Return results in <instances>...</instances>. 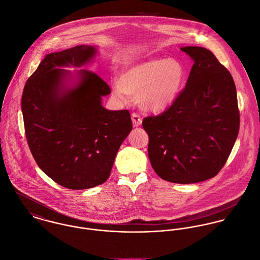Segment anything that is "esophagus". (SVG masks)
<instances>
[{
	"mask_svg": "<svg viewBox=\"0 0 260 260\" xmlns=\"http://www.w3.org/2000/svg\"><path fill=\"white\" fill-rule=\"evenodd\" d=\"M132 120H133V124L134 126H140L142 124V118L138 113H133L132 114Z\"/></svg>",
	"mask_w": 260,
	"mask_h": 260,
	"instance_id": "esophagus-1",
	"label": "esophagus"
}]
</instances>
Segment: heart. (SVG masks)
<instances>
[{
	"label": "heart",
	"mask_w": 260,
	"mask_h": 260,
	"mask_svg": "<svg viewBox=\"0 0 260 260\" xmlns=\"http://www.w3.org/2000/svg\"><path fill=\"white\" fill-rule=\"evenodd\" d=\"M185 78L186 70L178 59L152 58L124 66L112 91L120 103H126L128 95L137 96L143 109L159 112L177 100Z\"/></svg>",
	"instance_id": "1"
}]
</instances>
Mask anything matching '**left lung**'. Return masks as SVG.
Segmentation results:
<instances>
[{
    "mask_svg": "<svg viewBox=\"0 0 260 260\" xmlns=\"http://www.w3.org/2000/svg\"><path fill=\"white\" fill-rule=\"evenodd\" d=\"M181 50L194 61L184 90L157 116L143 120L149 157L165 181L192 184L215 177L225 165L239 132L234 80L203 47Z\"/></svg>",
    "mask_w": 260,
    "mask_h": 260,
    "instance_id": "left-lung-1",
    "label": "left lung"
}]
</instances>
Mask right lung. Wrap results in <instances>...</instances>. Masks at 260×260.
Listing matches in <instances>:
<instances>
[{"label": "right lung", "mask_w": 260, "mask_h": 260, "mask_svg": "<svg viewBox=\"0 0 260 260\" xmlns=\"http://www.w3.org/2000/svg\"><path fill=\"white\" fill-rule=\"evenodd\" d=\"M96 46L50 53L27 80L22 112L27 142L39 168L57 184L84 190L104 183L133 129L128 110H108L109 86L84 69ZM65 67L82 68L71 73Z\"/></svg>", "instance_id": "add662e5"}]
</instances>
